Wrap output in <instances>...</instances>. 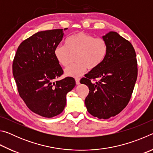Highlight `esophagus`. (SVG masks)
<instances>
[{
	"label": "esophagus",
	"instance_id": "1",
	"mask_svg": "<svg viewBox=\"0 0 153 153\" xmlns=\"http://www.w3.org/2000/svg\"><path fill=\"white\" fill-rule=\"evenodd\" d=\"M76 84L78 85L79 84V81H80V78H79V77H76Z\"/></svg>",
	"mask_w": 153,
	"mask_h": 153
}]
</instances>
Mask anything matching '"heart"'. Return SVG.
<instances>
[{
  "label": "heart",
  "instance_id": "1",
  "mask_svg": "<svg viewBox=\"0 0 153 153\" xmlns=\"http://www.w3.org/2000/svg\"><path fill=\"white\" fill-rule=\"evenodd\" d=\"M108 44L102 38H95L88 33L78 32L67 38L65 45L59 44L54 51L59 63L63 67L68 65L72 55L76 63L70 65L65 69L66 76L78 77L88 68L94 69L101 65L107 57Z\"/></svg>",
  "mask_w": 153,
  "mask_h": 153
}]
</instances>
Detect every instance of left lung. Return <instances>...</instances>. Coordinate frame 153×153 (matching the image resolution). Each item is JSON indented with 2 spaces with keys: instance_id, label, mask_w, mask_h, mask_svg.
I'll return each mask as SVG.
<instances>
[{
  "instance_id": "obj_1",
  "label": "left lung",
  "mask_w": 153,
  "mask_h": 153,
  "mask_svg": "<svg viewBox=\"0 0 153 153\" xmlns=\"http://www.w3.org/2000/svg\"><path fill=\"white\" fill-rule=\"evenodd\" d=\"M102 38L108 46L107 57L86 74L81 84L89 88L85 99L88 113L107 120L120 113L129 102L138 76V63L132 45L117 32H110Z\"/></svg>"
}]
</instances>
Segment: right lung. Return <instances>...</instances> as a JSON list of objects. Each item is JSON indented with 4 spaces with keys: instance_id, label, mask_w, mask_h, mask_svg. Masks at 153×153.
<instances>
[{
    "instance_id": "right-lung-1",
    "label": "right lung",
    "mask_w": 153,
    "mask_h": 153,
    "mask_svg": "<svg viewBox=\"0 0 153 153\" xmlns=\"http://www.w3.org/2000/svg\"><path fill=\"white\" fill-rule=\"evenodd\" d=\"M63 36L62 29L36 33L20 44L13 62L20 97L32 112L42 117L51 118L63 112L66 95L76 86L71 77L54 82L63 74L54 54Z\"/></svg>"
}]
</instances>
